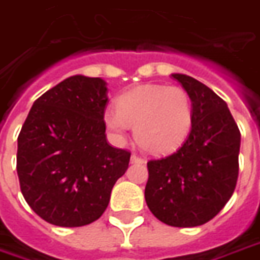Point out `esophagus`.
<instances>
[{
    "instance_id": "1",
    "label": "esophagus",
    "mask_w": 260,
    "mask_h": 260,
    "mask_svg": "<svg viewBox=\"0 0 260 260\" xmlns=\"http://www.w3.org/2000/svg\"><path fill=\"white\" fill-rule=\"evenodd\" d=\"M145 160L141 156H138L137 153H133L132 155V164H144Z\"/></svg>"
}]
</instances>
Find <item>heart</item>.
<instances>
[{"instance_id":"heart-1","label":"heart","mask_w":260,"mask_h":260,"mask_svg":"<svg viewBox=\"0 0 260 260\" xmlns=\"http://www.w3.org/2000/svg\"><path fill=\"white\" fill-rule=\"evenodd\" d=\"M116 109L104 113V123L119 140L130 126L138 145L151 153H168L179 148L192 124V104L179 86L147 84L124 92Z\"/></svg>"}]
</instances>
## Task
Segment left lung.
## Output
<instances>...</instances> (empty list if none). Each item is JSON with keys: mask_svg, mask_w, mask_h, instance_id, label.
<instances>
[{"mask_svg": "<svg viewBox=\"0 0 260 260\" xmlns=\"http://www.w3.org/2000/svg\"><path fill=\"white\" fill-rule=\"evenodd\" d=\"M192 102V124L184 144L148 160L145 201L153 216L173 227L205 224L236 190L241 133L227 104L209 87L176 73Z\"/></svg>", "mask_w": 260, "mask_h": 260, "instance_id": "1", "label": "left lung"}]
</instances>
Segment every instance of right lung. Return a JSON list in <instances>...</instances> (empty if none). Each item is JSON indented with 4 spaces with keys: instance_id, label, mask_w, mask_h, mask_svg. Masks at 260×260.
I'll use <instances>...</instances> for the list:
<instances>
[{
    "instance_id": "obj_1",
    "label": "right lung",
    "mask_w": 260,
    "mask_h": 260,
    "mask_svg": "<svg viewBox=\"0 0 260 260\" xmlns=\"http://www.w3.org/2000/svg\"><path fill=\"white\" fill-rule=\"evenodd\" d=\"M107 83L72 76L34 101L18 137L16 170L24 200L59 227L90 224L107 209L127 170V149L107 141Z\"/></svg>"
}]
</instances>
